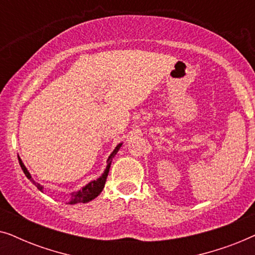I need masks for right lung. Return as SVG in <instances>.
Returning a JSON list of instances; mask_svg holds the SVG:
<instances>
[{
    "instance_id": "right-lung-1",
    "label": "right lung",
    "mask_w": 255,
    "mask_h": 255,
    "mask_svg": "<svg viewBox=\"0 0 255 255\" xmlns=\"http://www.w3.org/2000/svg\"><path fill=\"white\" fill-rule=\"evenodd\" d=\"M122 145H123V142H121V144H118L116 147L113 152H111V154L109 155V158L107 160V167L106 169H104V173L101 175L99 179L94 180V181H90L88 184H86L85 187H82L81 189L78 190V191H73L71 193V200H69L68 204H76V203H87V202L94 200V198L99 196V195L102 193L103 188H104V184H106V181H107V177H108V174H109V169H110V166H111V161H113L114 156L117 154V152L120 151V148L122 147ZM18 161H19V165L22 167V170L25 174V176L29 179L31 182H32L34 186H36L38 189H39L41 193L44 191V187L40 186L39 183H37L36 181L32 179V176H31V174L29 173V170L25 166H24V163L20 158H18Z\"/></svg>"
}]
</instances>
